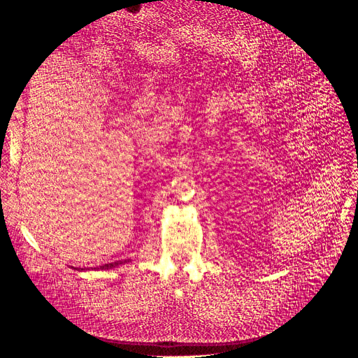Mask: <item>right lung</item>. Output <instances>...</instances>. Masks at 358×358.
<instances>
[{
    "mask_svg": "<svg viewBox=\"0 0 358 358\" xmlns=\"http://www.w3.org/2000/svg\"><path fill=\"white\" fill-rule=\"evenodd\" d=\"M131 262V259H121V262H115V263H109V264H103V266H100V267H91L92 270H109V268H115V267H117V266H121V264H125V263H129ZM74 268V267H73ZM91 268H76V270H79V272H85V270H91Z\"/></svg>",
    "mask_w": 358,
    "mask_h": 358,
    "instance_id": "right-lung-1",
    "label": "right lung"
}]
</instances>
